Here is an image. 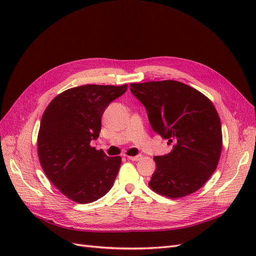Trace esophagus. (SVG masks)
<instances>
[{
  "label": "esophagus",
  "mask_w": 256,
  "mask_h": 256,
  "mask_svg": "<svg viewBox=\"0 0 256 256\" xmlns=\"http://www.w3.org/2000/svg\"><path fill=\"white\" fill-rule=\"evenodd\" d=\"M127 158L131 161H138L142 159V154H138V156H127Z\"/></svg>",
  "instance_id": "1"
}]
</instances>
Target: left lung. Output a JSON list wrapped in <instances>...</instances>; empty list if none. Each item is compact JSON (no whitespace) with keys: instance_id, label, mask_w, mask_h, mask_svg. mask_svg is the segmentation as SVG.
<instances>
[{"instance_id":"left-lung-1","label":"left lung","mask_w":256,"mask_h":256,"mask_svg":"<svg viewBox=\"0 0 256 256\" xmlns=\"http://www.w3.org/2000/svg\"><path fill=\"white\" fill-rule=\"evenodd\" d=\"M130 90L145 106L154 132L173 145L168 154L154 157L150 187L172 198L196 192L214 172L222 150L221 122L212 102L173 80L131 83Z\"/></svg>"}]
</instances>
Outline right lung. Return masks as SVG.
Segmentation results:
<instances>
[{
    "label": "right lung",
    "instance_id": "right-lung-1",
    "mask_svg": "<svg viewBox=\"0 0 256 256\" xmlns=\"http://www.w3.org/2000/svg\"><path fill=\"white\" fill-rule=\"evenodd\" d=\"M128 85H82L58 95L47 106L38 134V156L44 172L74 202H95L110 191L122 164L92 147L102 130V118Z\"/></svg>",
    "mask_w": 256,
    "mask_h": 256
}]
</instances>
